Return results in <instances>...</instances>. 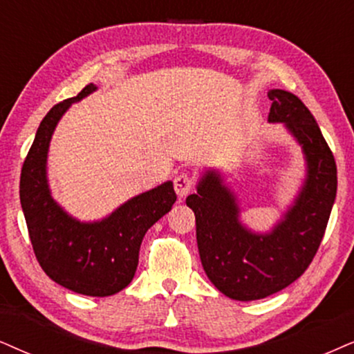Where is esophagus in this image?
Here are the masks:
<instances>
[{
  "mask_svg": "<svg viewBox=\"0 0 354 354\" xmlns=\"http://www.w3.org/2000/svg\"><path fill=\"white\" fill-rule=\"evenodd\" d=\"M192 187H194V178L189 173H181L174 178V191H176V194L180 198L186 196L187 192H191Z\"/></svg>",
  "mask_w": 354,
  "mask_h": 354,
  "instance_id": "34e87169",
  "label": "esophagus"
}]
</instances>
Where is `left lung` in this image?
Instances as JSON below:
<instances>
[{
	"mask_svg": "<svg viewBox=\"0 0 354 354\" xmlns=\"http://www.w3.org/2000/svg\"><path fill=\"white\" fill-rule=\"evenodd\" d=\"M268 120L283 124L301 145L306 180L292 205L266 234L240 221L235 192L217 169L204 171L186 198L196 216V239L205 274L223 296L248 302L288 288L302 276L324 239L337 198V165L306 104L284 89H271Z\"/></svg>",
	"mask_w": 354,
	"mask_h": 354,
	"instance_id": "left-lung-1",
	"label": "left lung"
}]
</instances>
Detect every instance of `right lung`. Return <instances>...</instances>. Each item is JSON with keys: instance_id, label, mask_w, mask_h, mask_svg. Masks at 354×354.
Masks as SVG:
<instances>
[{"instance_id": "right-lung-1", "label": "right lung", "mask_w": 354, "mask_h": 354, "mask_svg": "<svg viewBox=\"0 0 354 354\" xmlns=\"http://www.w3.org/2000/svg\"><path fill=\"white\" fill-rule=\"evenodd\" d=\"M96 89V84H88L78 96L53 106L42 119L22 165L19 198L35 258L46 274L77 294L107 297L131 284L144 235L171 210L176 192L173 183L167 181L133 196L95 222L71 217L52 198L47 155L53 131L73 102Z\"/></svg>"}]
</instances>
